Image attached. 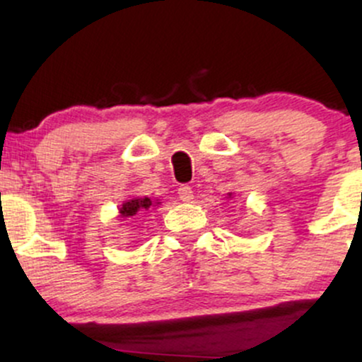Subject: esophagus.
<instances>
[{
  "label": "esophagus",
  "instance_id": "obj_1",
  "mask_svg": "<svg viewBox=\"0 0 362 362\" xmlns=\"http://www.w3.org/2000/svg\"><path fill=\"white\" fill-rule=\"evenodd\" d=\"M178 197H180V201L184 202H190L194 199V190L192 187L189 185H180V189H178Z\"/></svg>",
  "mask_w": 362,
  "mask_h": 362
}]
</instances>
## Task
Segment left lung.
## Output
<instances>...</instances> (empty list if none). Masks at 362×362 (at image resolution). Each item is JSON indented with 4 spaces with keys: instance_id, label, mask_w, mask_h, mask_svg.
Here are the masks:
<instances>
[{
    "instance_id": "obj_1",
    "label": "left lung",
    "mask_w": 362,
    "mask_h": 362,
    "mask_svg": "<svg viewBox=\"0 0 362 362\" xmlns=\"http://www.w3.org/2000/svg\"><path fill=\"white\" fill-rule=\"evenodd\" d=\"M230 197H231V194H230Z\"/></svg>"
}]
</instances>
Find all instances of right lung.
<instances>
[{"label": "right lung", "mask_w": 362, "mask_h": 362, "mask_svg": "<svg viewBox=\"0 0 362 362\" xmlns=\"http://www.w3.org/2000/svg\"><path fill=\"white\" fill-rule=\"evenodd\" d=\"M160 204V202H156ZM153 206V201L149 197H136V199H129L122 204V207L119 209L120 218H132L136 214H144L149 207Z\"/></svg>", "instance_id": "add662e5"}]
</instances>
